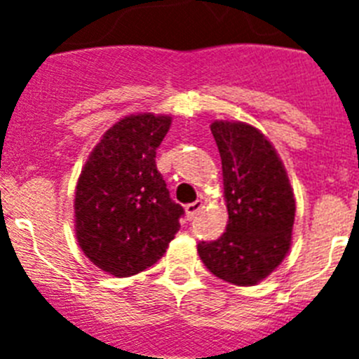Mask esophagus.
Returning <instances> with one entry per match:
<instances>
[{"label": "esophagus", "instance_id": "esophagus-1", "mask_svg": "<svg viewBox=\"0 0 359 359\" xmlns=\"http://www.w3.org/2000/svg\"><path fill=\"white\" fill-rule=\"evenodd\" d=\"M201 207H203L201 201H194V203H189V205H187L185 212H187V217H189V221H192V219L199 214Z\"/></svg>", "mask_w": 359, "mask_h": 359}]
</instances>
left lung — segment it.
Segmentation results:
<instances>
[{
	"label": "left lung",
	"instance_id": "1",
	"mask_svg": "<svg viewBox=\"0 0 359 359\" xmlns=\"http://www.w3.org/2000/svg\"><path fill=\"white\" fill-rule=\"evenodd\" d=\"M223 165L226 231L198 244L215 277L253 286L286 257L294 223V198L286 169L259 129L243 122L210 126Z\"/></svg>",
	"mask_w": 359,
	"mask_h": 359
}]
</instances>
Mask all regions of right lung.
I'll list each match as a JSON object with an SVG mask.
<instances>
[{"label": "right lung", "instance_id": "obj_1", "mask_svg": "<svg viewBox=\"0 0 359 359\" xmlns=\"http://www.w3.org/2000/svg\"><path fill=\"white\" fill-rule=\"evenodd\" d=\"M169 128L170 116H126L107 129L79 177V246L115 277H131L158 262L180 230L185 210L170 199L156 167V149Z\"/></svg>", "mask_w": 359, "mask_h": 359}]
</instances>
